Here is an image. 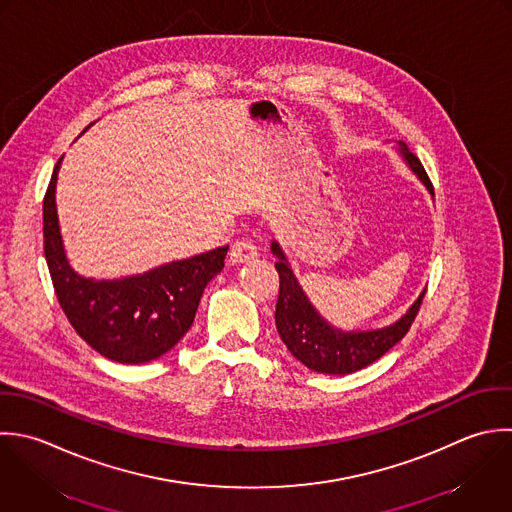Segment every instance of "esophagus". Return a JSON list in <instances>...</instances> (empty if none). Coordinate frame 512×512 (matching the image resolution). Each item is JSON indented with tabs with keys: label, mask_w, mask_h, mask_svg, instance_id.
I'll return each mask as SVG.
<instances>
[{
	"label": "esophagus",
	"mask_w": 512,
	"mask_h": 512,
	"mask_svg": "<svg viewBox=\"0 0 512 512\" xmlns=\"http://www.w3.org/2000/svg\"><path fill=\"white\" fill-rule=\"evenodd\" d=\"M255 257H257V247L251 239H239L231 245V251H229L231 263H247Z\"/></svg>",
	"instance_id": "esophagus-1"
}]
</instances>
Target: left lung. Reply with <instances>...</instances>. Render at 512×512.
I'll use <instances>...</instances> for the list:
<instances>
[{"label": "left lung", "mask_w": 512, "mask_h": 512, "mask_svg": "<svg viewBox=\"0 0 512 512\" xmlns=\"http://www.w3.org/2000/svg\"><path fill=\"white\" fill-rule=\"evenodd\" d=\"M397 151L435 197L433 183L419 157L407 147L405 141H397ZM271 253L277 257L275 269L279 273V299L275 307L277 331L297 361L323 375H349L381 359L407 335L427 291L425 289L417 297V301L399 321L387 327L371 331H343L333 327L313 307L307 293L299 285L285 251L275 239L271 241Z\"/></svg>", "instance_id": "left-lung-1"}]
</instances>
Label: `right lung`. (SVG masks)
Wrapping results in <instances>:
<instances>
[{"instance_id": "right-lung-1", "label": "right lung", "mask_w": 512, "mask_h": 512, "mask_svg": "<svg viewBox=\"0 0 512 512\" xmlns=\"http://www.w3.org/2000/svg\"><path fill=\"white\" fill-rule=\"evenodd\" d=\"M61 159L43 199V251L59 305L75 333L99 355L127 365L153 361L189 331L203 289L221 273L229 247L119 279L79 275L65 255L57 219Z\"/></svg>"}]
</instances>
